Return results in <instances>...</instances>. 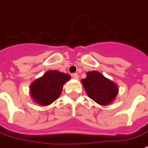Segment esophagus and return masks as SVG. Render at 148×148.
<instances>
[{"instance_id":"esophagus-1","label":"esophagus","mask_w":148,"mask_h":148,"mask_svg":"<svg viewBox=\"0 0 148 148\" xmlns=\"http://www.w3.org/2000/svg\"><path fill=\"white\" fill-rule=\"evenodd\" d=\"M71 76L73 77H74V79H78V74H77V73H74V74H71Z\"/></svg>"}]
</instances>
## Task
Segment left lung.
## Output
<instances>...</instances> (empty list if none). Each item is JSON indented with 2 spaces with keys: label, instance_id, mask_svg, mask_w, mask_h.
Listing matches in <instances>:
<instances>
[{
  "label": "left lung",
  "instance_id": "1",
  "mask_svg": "<svg viewBox=\"0 0 148 148\" xmlns=\"http://www.w3.org/2000/svg\"><path fill=\"white\" fill-rule=\"evenodd\" d=\"M81 82L89 97L101 105L111 103L118 92L117 85L98 71L88 72Z\"/></svg>",
  "mask_w": 148,
  "mask_h": 148
}]
</instances>
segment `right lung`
<instances>
[{
  "mask_svg": "<svg viewBox=\"0 0 148 148\" xmlns=\"http://www.w3.org/2000/svg\"><path fill=\"white\" fill-rule=\"evenodd\" d=\"M71 77L67 74L58 71H49L31 84V97L40 105H49L58 98L64 84Z\"/></svg>",
  "mask_w": 148,
  "mask_h": 148,
  "instance_id": "1",
  "label": "right lung"
}]
</instances>
